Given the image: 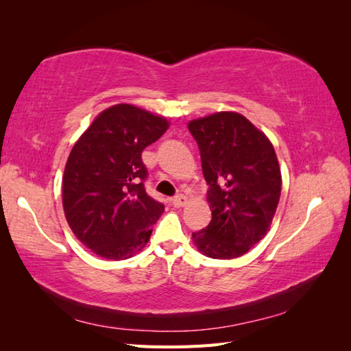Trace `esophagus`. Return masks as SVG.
Here are the masks:
<instances>
[{"instance_id": "obj_1", "label": "esophagus", "mask_w": 351, "mask_h": 351, "mask_svg": "<svg viewBox=\"0 0 351 351\" xmlns=\"http://www.w3.org/2000/svg\"><path fill=\"white\" fill-rule=\"evenodd\" d=\"M185 202H187V196H184V195H176L173 199H171V204H173V206H176V208L184 206Z\"/></svg>"}]
</instances>
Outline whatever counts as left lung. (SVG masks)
Here are the masks:
<instances>
[{
    "instance_id": "obj_1",
    "label": "left lung",
    "mask_w": 351,
    "mask_h": 351,
    "mask_svg": "<svg viewBox=\"0 0 351 351\" xmlns=\"http://www.w3.org/2000/svg\"><path fill=\"white\" fill-rule=\"evenodd\" d=\"M202 160L213 219L193 232L204 255L232 259L265 237L279 204L282 176L274 147L244 116L221 111L189 123Z\"/></svg>"
}]
</instances>
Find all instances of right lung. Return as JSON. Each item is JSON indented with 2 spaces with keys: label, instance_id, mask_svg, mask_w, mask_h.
Returning a JSON list of instances; mask_svg holds the SVG:
<instances>
[{
  "label": "right lung",
  "instance_id": "obj_1",
  "mask_svg": "<svg viewBox=\"0 0 351 351\" xmlns=\"http://www.w3.org/2000/svg\"><path fill=\"white\" fill-rule=\"evenodd\" d=\"M169 122L130 104L95 119L73 145L63 175V210L72 232L106 259H126L149 241L164 205L146 193L141 152Z\"/></svg>",
  "mask_w": 351,
  "mask_h": 351
}]
</instances>
